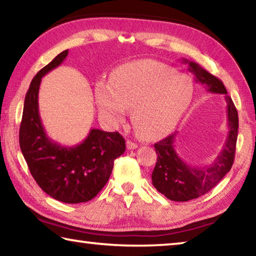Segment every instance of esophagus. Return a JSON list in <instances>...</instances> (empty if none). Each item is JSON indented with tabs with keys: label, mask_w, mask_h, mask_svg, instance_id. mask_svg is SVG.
Returning <instances> with one entry per match:
<instances>
[{
	"label": "esophagus",
	"mask_w": 256,
	"mask_h": 256,
	"mask_svg": "<svg viewBox=\"0 0 256 256\" xmlns=\"http://www.w3.org/2000/svg\"><path fill=\"white\" fill-rule=\"evenodd\" d=\"M126 148H128V150L136 149V148H138V144H134V142L131 141V140H128V141H126Z\"/></svg>",
	"instance_id": "esophagus-1"
}]
</instances>
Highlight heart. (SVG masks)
Returning <instances> with one entry per match:
<instances>
[{"mask_svg": "<svg viewBox=\"0 0 256 256\" xmlns=\"http://www.w3.org/2000/svg\"><path fill=\"white\" fill-rule=\"evenodd\" d=\"M193 84L188 76L175 73L157 60H138L115 68L110 82L94 86L98 110L112 123H120L126 110L138 136L156 138L178 123L192 100Z\"/></svg>", "mask_w": 256, "mask_h": 256, "instance_id": "heart-1", "label": "heart"}]
</instances>
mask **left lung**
Segmentation results:
<instances>
[{
    "mask_svg": "<svg viewBox=\"0 0 256 256\" xmlns=\"http://www.w3.org/2000/svg\"><path fill=\"white\" fill-rule=\"evenodd\" d=\"M183 63L188 64V71L193 73L198 84L206 88V92L224 94L229 131L220 154L210 164L202 167L190 166L176 152L174 146L176 133L154 144L158 158L151 175L152 184L158 192L176 202H186L201 196L224 178L232 166L238 134L237 110L232 98L227 94L222 81L196 62L183 58Z\"/></svg>",
    "mask_w": 256,
    "mask_h": 256,
    "instance_id": "1",
    "label": "left lung"
}]
</instances>
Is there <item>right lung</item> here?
Segmentation results:
<instances>
[{
  "label": "right lung",
  "mask_w": 256,
  "mask_h": 256,
  "mask_svg": "<svg viewBox=\"0 0 256 256\" xmlns=\"http://www.w3.org/2000/svg\"><path fill=\"white\" fill-rule=\"evenodd\" d=\"M68 50L60 53L37 73L26 94L19 142L29 170L40 188L55 200L80 203L94 198L106 185L114 160L125 151L118 132L92 128L81 144L60 146L42 126L38 92L42 78L62 64Z\"/></svg>",
  "instance_id": "add662e5"
}]
</instances>
